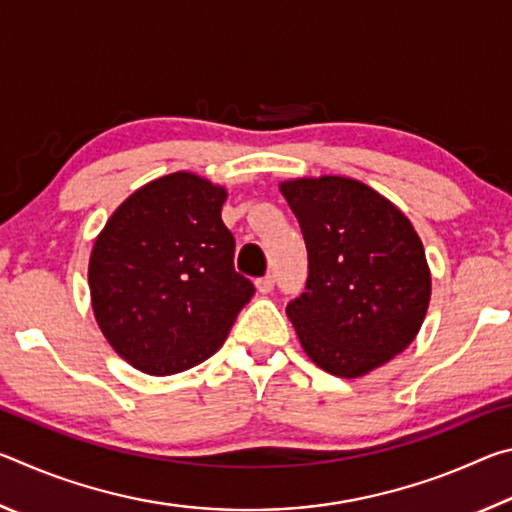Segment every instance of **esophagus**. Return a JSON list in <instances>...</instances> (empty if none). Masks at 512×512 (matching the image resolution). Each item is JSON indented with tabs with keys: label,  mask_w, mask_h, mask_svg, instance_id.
Wrapping results in <instances>:
<instances>
[{
	"label": "esophagus",
	"mask_w": 512,
	"mask_h": 512,
	"mask_svg": "<svg viewBox=\"0 0 512 512\" xmlns=\"http://www.w3.org/2000/svg\"><path fill=\"white\" fill-rule=\"evenodd\" d=\"M255 287L259 293H271L273 287H275V277L273 275H264L259 277V280L255 282Z\"/></svg>",
	"instance_id": "34e87169"
}]
</instances>
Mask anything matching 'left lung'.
<instances>
[{
	"label": "left lung",
	"mask_w": 512,
	"mask_h": 512,
	"mask_svg": "<svg viewBox=\"0 0 512 512\" xmlns=\"http://www.w3.org/2000/svg\"><path fill=\"white\" fill-rule=\"evenodd\" d=\"M280 192L309 253L307 291L287 307L302 350L329 375H368L409 348L427 316L431 271L418 232L354 178L284 180Z\"/></svg>",
	"instance_id": "8db88e82"
}]
</instances>
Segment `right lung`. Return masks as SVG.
<instances>
[{"label":"right lung","instance_id":"right-lung-1","mask_svg":"<svg viewBox=\"0 0 512 512\" xmlns=\"http://www.w3.org/2000/svg\"><path fill=\"white\" fill-rule=\"evenodd\" d=\"M225 198V187L192 171L169 173L128 196L94 241V318L112 350L146 375L210 359L253 298V282L232 264Z\"/></svg>","mask_w":512,"mask_h":512}]
</instances>
